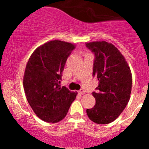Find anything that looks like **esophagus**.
Listing matches in <instances>:
<instances>
[{
  "label": "esophagus",
  "mask_w": 149,
  "mask_h": 149,
  "mask_svg": "<svg viewBox=\"0 0 149 149\" xmlns=\"http://www.w3.org/2000/svg\"><path fill=\"white\" fill-rule=\"evenodd\" d=\"M79 94H85V91H84L83 88H81V89H80L79 91Z\"/></svg>",
  "instance_id": "esophagus-1"
}]
</instances>
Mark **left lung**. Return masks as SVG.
I'll return each instance as SVG.
<instances>
[{"mask_svg":"<svg viewBox=\"0 0 149 149\" xmlns=\"http://www.w3.org/2000/svg\"><path fill=\"white\" fill-rule=\"evenodd\" d=\"M86 47L94 53L93 76L99 81L92 95L96 104L86 113L97 124H108L117 119L128 103L132 74L127 63L118 48L107 42H93Z\"/></svg>","mask_w":149,"mask_h":149,"instance_id":"left-lung-1","label":"left lung"}]
</instances>
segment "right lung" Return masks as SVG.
<instances>
[{
	"instance_id": "add662e5",
	"label": "right lung",
	"mask_w": 149,
	"mask_h": 149,
	"mask_svg": "<svg viewBox=\"0 0 149 149\" xmlns=\"http://www.w3.org/2000/svg\"><path fill=\"white\" fill-rule=\"evenodd\" d=\"M74 48L71 43L53 40L37 47L29 59L24 88L30 107L43 121L62 120L76 99L77 93L61 86L66 61Z\"/></svg>"
}]
</instances>
